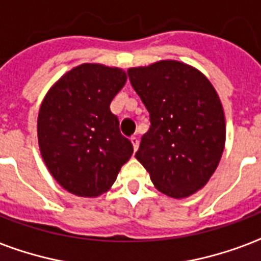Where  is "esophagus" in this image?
<instances>
[{"label":"esophagus","mask_w":261,"mask_h":261,"mask_svg":"<svg viewBox=\"0 0 261 261\" xmlns=\"http://www.w3.org/2000/svg\"><path fill=\"white\" fill-rule=\"evenodd\" d=\"M131 143H133V147H134V150H137V149H138V146H139V141H138V138H137V137H131Z\"/></svg>","instance_id":"1"}]
</instances>
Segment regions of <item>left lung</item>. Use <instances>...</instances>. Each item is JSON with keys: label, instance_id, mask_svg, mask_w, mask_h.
Segmentation results:
<instances>
[{"label": "left lung", "instance_id": "obj_1", "mask_svg": "<svg viewBox=\"0 0 261 261\" xmlns=\"http://www.w3.org/2000/svg\"><path fill=\"white\" fill-rule=\"evenodd\" d=\"M150 114L135 159L160 192L174 199L206 186L218 167L226 124L217 90L187 63L165 59L127 70Z\"/></svg>", "mask_w": 261, "mask_h": 261}]
</instances>
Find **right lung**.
I'll return each instance as SVG.
<instances>
[{"label": "right lung", "instance_id": "obj_1", "mask_svg": "<svg viewBox=\"0 0 261 261\" xmlns=\"http://www.w3.org/2000/svg\"><path fill=\"white\" fill-rule=\"evenodd\" d=\"M126 81L119 67L83 63L65 73L43 98L40 154L51 176L70 194L96 198L107 192L133 154L110 110Z\"/></svg>", "mask_w": 261, "mask_h": 261}]
</instances>
